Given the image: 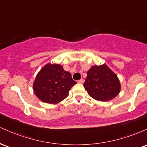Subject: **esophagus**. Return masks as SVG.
<instances>
[{"label":"esophagus","mask_w":147,"mask_h":147,"mask_svg":"<svg viewBox=\"0 0 147 147\" xmlns=\"http://www.w3.org/2000/svg\"><path fill=\"white\" fill-rule=\"evenodd\" d=\"M78 82L79 84H84V79H81L80 80H79L78 82Z\"/></svg>","instance_id":"esophagus-1"}]
</instances>
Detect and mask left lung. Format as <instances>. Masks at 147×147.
<instances>
[{"mask_svg":"<svg viewBox=\"0 0 147 147\" xmlns=\"http://www.w3.org/2000/svg\"><path fill=\"white\" fill-rule=\"evenodd\" d=\"M84 86L92 98L99 102L111 100L121 90L117 75L106 64L92 65L88 70Z\"/></svg>","mask_w":147,"mask_h":147,"instance_id":"left-lung-1","label":"left lung"}]
</instances>
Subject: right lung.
Masks as SVG:
<instances>
[{
	"mask_svg": "<svg viewBox=\"0 0 147 147\" xmlns=\"http://www.w3.org/2000/svg\"><path fill=\"white\" fill-rule=\"evenodd\" d=\"M76 84L71 74L64 70L61 65L48 63L36 75L33 90L43 102L58 104L68 97L69 91Z\"/></svg>",
	"mask_w": 147,
	"mask_h": 147,
	"instance_id": "obj_1",
	"label": "right lung"
}]
</instances>
